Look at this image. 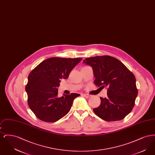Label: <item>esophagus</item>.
Returning a JSON list of instances; mask_svg holds the SVG:
<instances>
[{"mask_svg":"<svg viewBox=\"0 0 155 155\" xmlns=\"http://www.w3.org/2000/svg\"><path fill=\"white\" fill-rule=\"evenodd\" d=\"M82 96H84L85 97H86V98H90L91 96L90 95H89V94H82Z\"/></svg>","mask_w":155,"mask_h":155,"instance_id":"1","label":"esophagus"}]
</instances>
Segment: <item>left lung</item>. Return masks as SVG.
Returning a JSON list of instances; mask_svg holds the SVG:
<instances>
[{"mask_svg":"<svg viewBox=\"0 0 155 155\" xmlns=\"http://www.w3.org/2000/svg\"><path fill=\"white\" fill-rule=\"evenodd\" d=\"M83 63L92 67L95 77L94 84L107 87V97H100L101 103L93 110L107 121H119L131 110L138 95L134 75L116 58L101 56L85 59Z\"/></svg>","mask_w":155,"mask_h":155,"instance_id":"8db88e82","label":"left lung"}]
</instances>
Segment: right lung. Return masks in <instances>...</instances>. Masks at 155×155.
Masks as SVG:
<instances>
[{
  "mask_svg": "<svg viewBox=\"0 0 155 155\" xmlns=\"http://www.w3.org/2000/svg\"><path fill=\"white\" fill-rule=\"evenodd\" d=\"M81 58H51L39 64L30 73L25 91L31 110L42 121L53 123L65 116L74 99L80 94L71 93L58 97L61 79H67Z\"/></svg>",
  "mask_w": 155,
  "mask_h": 155,
  "instance_id": "add662e5",
  "label": "right lung"
}]
</instances>
